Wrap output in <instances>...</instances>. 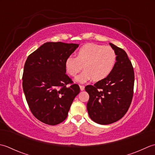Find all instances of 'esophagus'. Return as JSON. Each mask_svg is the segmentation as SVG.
I'll list each match as a JSON object with an SVG mask.
<instances>
[{"label":"esophagus","instance_id":"34e87169","mask_svg":"<svg viewBox=\"0 0 155 155\" xmlns=\"http://www.w3.org/2000/svg\"><path fill=\"white\" fill-rule=\"evenodd\" d=\"M80 90H81V91L84 90V88H85V87H84V86H81V85H80Z\"/></svg>","mask_w":155,"mask_h":155}]
</instances>
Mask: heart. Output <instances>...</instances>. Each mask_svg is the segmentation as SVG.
<instances>
[{
	"instance_id": "obj_1",
	"label": "heart",
	"mask_w": 155,
	"mask_h": 155,
	"mask_svg": "<svg viewBox=\"0 0 155 155\" xmlns=\"http://www.w3.org/2000/svg\"><path fill=\"white\" fill-rule=\"evenodd\" d=\"M117 55L110 47L87 43L78 50L77 57L69 55L65 60V68L71 77H75L84 68L85 70L75 78L78 83L102 80L109 76L115 67Z\"/></svg>"
}]
</instances>
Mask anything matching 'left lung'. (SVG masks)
<instances>
[{"label": "left lung", "instance_id": "8db88e82", "mask_svg": "<svg viewBox=\"0 0 155 155\" xmlns=\"http://www.w3.org/2000/svg\"><path fill=\"white\" fill-rule=\"evenodd\" d=\"M117 60L109 76L89 85L85 90L90 96L87 110L90 118L100 124L119 120L130 107L133 96L134 69L125 51L110 43Z\"/></svg>", "mask_w": 155, "mask_h": 155}]
</instances>
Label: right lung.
Returning <instances> with one entry per match:
<instances>
[{
  "instance_id": "1",
  "label": "right lung",
  "mask_w": 155,
  "mask_h": 155,
  "mask_svg": "<svg viewBox=\"0 0 155 155\" xmlns=\"http://www.w3.org/2000/svg\"><path fill=\"white\" fill-rule=\"evenodd\" d=\"M78 47L75 43L47 42L26 60L23 75L25 96L35 117L45 124L56 125L64 121L80 93V87L73 84L65 68V59Z\"/></svg>"
}]
</instances>
